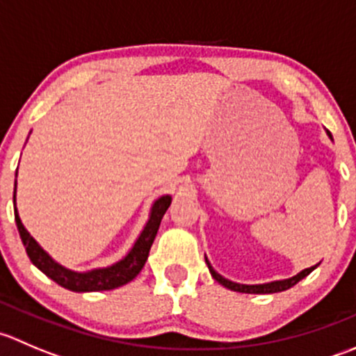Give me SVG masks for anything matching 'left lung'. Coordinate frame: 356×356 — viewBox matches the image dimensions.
Returning <instances> with one entry per match:
<instances>
[{
  "label": "left lung",
  "instance_id": "left-lung-1",
  "mask_svg": "<svg viewBox=\"0 0 356 356\" xmlns=\"http://www.w3.org/2000/svg\"><path fill=\"white\" fill-rule=\"evenodd\" d=\"M329 138H331V134H329ZM204 261H207L208 268H210V274L211 277L215 279L217 282H220L224 288L231 289V291H238V293H248V294H270V293H281V291H286L289 288H293L294 284H298V282L301 281V279L307 277L310 272H314L315 268L318 267L317 265H314V267L310 268H305V270H301L300 274L293 275V277L289 279H282V281H274V282H267V284H239V282H232L229 281V279L222 277L218 272L213 270V267L210 265V261H208V258L204 257Z\"/></svg>",
  "mask_w": 356,
  "mask_h": 356
}]
</instances>
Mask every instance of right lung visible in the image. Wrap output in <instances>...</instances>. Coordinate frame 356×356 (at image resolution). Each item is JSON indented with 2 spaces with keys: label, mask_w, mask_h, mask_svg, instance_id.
Segmentation results:
<instances>
[{
  "label": "right lung",
  "mask_w": 356,
  "mask_h": 356,
  "mask_svg": "<svg viewBox=\"0 0 356 356\" xmlns=\"http://www.w3.org/2000/svg\"><path fill=\"white\" fill-rule=\"evenodd\" d=\"M15 191H17V181H15ZM15 191H13V204H15ZM172 198L168 195L160 196L152 207V213H149L148 222H146L145 229L139 234V238L136 239L134 246L131 248L127 254H125L122 260H118L117 264L110 265L105 268H92L88 272H74L68 270V268L62 267L60 264H56L41 246L38 245L34 238L27 232V229L24 227L22 220L19 217V211L15 207V222L17 227H19L20 238L27 251L29 258H31L32 264L42 272V274L48 275L49 279L60 284L62 288L75 291V293H89V291H110L115 288H120V286L131 282L136 275L141 272V268L145 267L146 260H148L149 250H152L153 241H155V236L160 227V222L163 218L165 211L170 207Z\"/></svg>",
  "instance_id": "right-lung-1"
}]
</instances>
